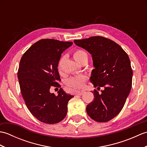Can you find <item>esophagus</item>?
Listing matches in <instances>:
<instances>
[{"label":"esophagus","mask_w":147,"mask_h":147,"mask_svg":"<svg viewBox=\"0 0 147 147\" xmlns=\"http://www.w3.org/2000/svg\"><path fill=\"white\" fill-rule=\"evenodd\" d=\"M84 93H85V91H81V92H77V93H76V95H82Z\"/></svg>","instance_id":"34e87169"}]
</instances>
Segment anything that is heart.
Here are the masks:
<instances>
[{"instance_id":"1","label":"heart","mask_w":147,"mask_h":147,"mask_svg":"<svg viewBox=\"0 0 147 147\" xmlns=\"http://www.w3.org/2000/svg\"><path fill=\"white\" fill-rule=\"evenodd\" d=\"M73 57L80 64L88 60V55L82 49H77L73 52ZM64 62V57H62L59 61L57 64V69L59 73H61L62 69V64ZM87 80V78L85 75L79 76L71 77L65 81V84L67 86L71 87L74 89H80L85 86V82Z\"/></svg>"}]
</instances>
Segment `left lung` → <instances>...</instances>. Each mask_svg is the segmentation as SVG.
Wrapping results in <instances>:
<instances>
[{
	"label": "left lung",
	"mask_w": 147,
	"mask_h": 147,
	"mask_svg": "<svg viewBox=\"0 0 147 147\" xmlns=\"http://www.w3.org/2000/svg\"><path fill=\"white\" fill-rule=\"evenodd\" d=\"M74 43L92 54L94 69L90 81L95 88L94 100L86 106V112L99 123L111 120L119 113L132 86L133 71L127 53L112 40L100 36L74 40Z\"/></svg>",
	"instance_id": "left-lung-1"
}]
</instances>
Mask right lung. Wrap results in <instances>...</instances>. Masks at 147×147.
I'll list each match as a JSON object with an SVG mask.
<instances>
[{"instance_id": "obj_1", "label": "right lung", "mask_w": 147, "mask_h": 147, "mask_svg": "<svg viewBox=\"0 0 147 147\" xmlns=\"http://www.w3.org/2000/svg\"><path fill=\"white\" fill-rule=\"evenodd\" d=\"M73 44L54 39H42L24 52L18 71L22 96L34 117L46 124H55L65 117L67 103L73 95L62 88L58 95L50 92L51 86L61 87L57 64L61 54Z\"/></svg>"}]
</instances>
